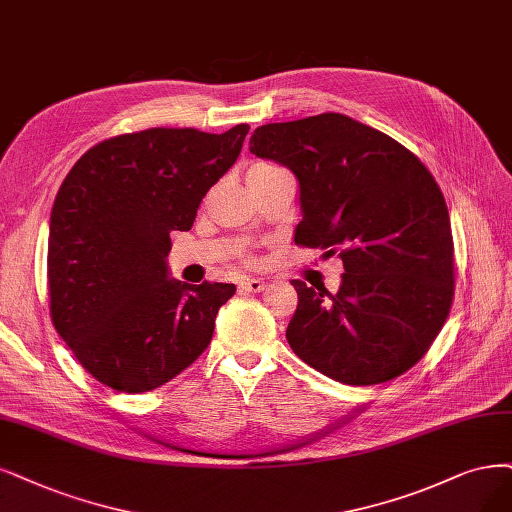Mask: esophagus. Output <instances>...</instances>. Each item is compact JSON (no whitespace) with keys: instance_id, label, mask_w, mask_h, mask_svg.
I'll return each mask as SVG.
<instances>
[{"instance_id":"obj_1","label":"esophagus","mask_w":512,"mask_h":512,"mask_svg":"<svg viewBox=\"0 0 512 512\" xmlns=\"http://www.w3.org/2000/svg\"><path fill=\"white\" fill-rule=\"evenodd\" d=\"M240 287L244 291H251V293H261L263 289H266V282H263L261 278H244L240 282Z\"/></svg>"}]
</instances>
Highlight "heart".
Here are the masks:
<instances>
[{"label": "heart", "mask_w": 512, "mask_h": 512, "mask_svg": "<svg viewBox=\"0 0 512 512\" xmlns=\"http://www.w3.org/2000/svg\"><path fill=\"white\" fill-rule=\"evenodd\" d=\"M274 168H278V166L268 164V162L253 164V166L249 168V175H246V179H253V177H259V175H266V173H270V170H274Z\"/></svg>", "instance_id": "1"}]
</instances>
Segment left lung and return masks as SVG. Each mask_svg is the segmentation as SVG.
Segmentation results:
<instances>
[{"label": "left lung", "mask_w": 512, "mask_h": 512, "mask_svg": "<svg viewBox=\"0 0 512 512\" xmlns=\"http://www.w3.org/2000/svg\"><path fill=\"white\" fill-rule=\"evenodd\" d=\"M249 149L299 181L295 244L337 253L346 270L335 293L293 280V352L348 386L390 382L420 363L456 291L449 213L430 170L342 113L259 126Z\"/></svg>", "instance_id": "obj_1"}]
</instances>
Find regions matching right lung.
<instances>
[{
	"label": "right lung",
	"mask_w": 512,
	"mask_h": 512,
	"mask_svg": "<svg viewBox=\"0 0 512 512\" xmlns=\"http://www.w3.org/2000/svg\"><path fill=\"white\" fill-rule=\"evenodd\" d=\"M249 124L223 135L147 128L90 147L56 194L48 236L50 318L94 380L149 392L208 348L234 285L170 280V232L232 168Z\"/></svg>",
	"instance_id": "right-lung-1"
}]
</instances>
